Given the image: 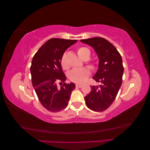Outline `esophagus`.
Wrapping results in <instances>:
<instances>
[{"instance_id":"34e87169","label":"esophagus","mask_w":150,"mask_h":150,"mask_svg":"<svg viewBox=\"0 0 150 150\" xmlns=\"http://www.w3.org/2000/svg\"><path fill=\"white\" fill-rule=\"evenodd\" d=\"M76 86L77 88H82V86H83V85H81V84H76Z\"/></svg>"}]
</instances>
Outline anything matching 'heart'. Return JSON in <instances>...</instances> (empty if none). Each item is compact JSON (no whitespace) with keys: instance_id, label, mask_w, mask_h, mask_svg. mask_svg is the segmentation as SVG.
<instances>
[{"instance_id":"1","label":"heart","mask_w":150,"mask_h":150,"mask_svg":"<svg viewBox=\"0 0 150 150\" xmlns=\"http://www.w3.org/2000/svg\"><path fill=\"white\" fill-rule=\"evenodd\" d=\"M77 52L79 57L83 60H88L91 56L90 50L86 47H79L77 50ZM88 66L91 69L94 70L96 69V64L94 62H88ZM61 64L63 69H66L68 68V65L66 61V53H64L61 59ZM90 75V71L87 67H82L79 69H74L71 70L68 73V78L72 82L77 84H83L88 78Z\"/></svg>"}]
</instances>
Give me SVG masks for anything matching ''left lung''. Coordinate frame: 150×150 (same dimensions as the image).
Segmentation results:
<instances>
[{
    "instance_id": "left-lung-1",
    "label": "left lung",
    "mask_w": 150,
    "mask_h": 150,
    "mask_svg": "<svg viewBox=\"0 0 150 150\" xmlns=\"http://www.w3.org/2000/svg\"><path fill=\"white\" fill-rule=\"evenodd\" d=\"M81 41L89 45L99 59L98 69L93 79L99 86H91V91L85 96L86 106L91 110L101 112L110 107L118 93L122 84L124 67L119 52L106 39L96 37Z\"/></svg>"
}]
</instances>
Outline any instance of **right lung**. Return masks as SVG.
Returning <instances> with one entry per match:
<instances>
[{"instance_id":"right-lung-1","label":"right lung","mask_w":150,"mask_h":150,"mask_svg":"<svg viewBox=\"0 0 150 150\" xmlns=\"http://www.w3.org/2000/svg\"><path fill=\"white\" fill-rule=\"evenodd\" d=\"M78 40L52 38L44 43L32 61L30 73L33 86L42 105L48 111L56 112L65 109L76 86L66 84L61 59L66 50ZM62 86L58 88L57 83Z\"/></svg>"}]
</instances>
